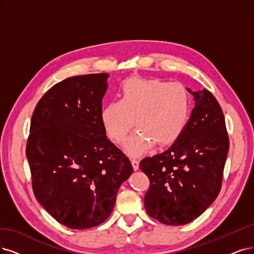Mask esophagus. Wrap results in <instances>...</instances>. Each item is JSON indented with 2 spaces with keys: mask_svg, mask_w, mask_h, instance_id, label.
I'll return each instance as SVG.
<instances>
[{
  "mask_svg": "<svg viewBox=\"0 0 254 254\" xmlns=\"http://www.w3.org/2000/svg\"><path fill=\"white\" fill-rule=\"evenodd\" d=\"M132 165H133L134 171L139 170V161L137 160V159H132Z\"/></svg>",
  "mask_w": 254,
  "mask_h": 254,
  "instance_id": "esophagus-1",
  "label": "esophagus"
}]
</instances>
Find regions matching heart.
Segmentation results:
<instances>
[{
    "instance_id": "1",
    "label": "heart",
    "mask_w": 254,
    "mask_h": 254,
    "mask_svg": "<svg viewBox=\"0 0 254 254\" xmlns=\"http://www.w3.org/2000/svg\"><path fill=\"white\" fill-rule=\"evenodd\" d=\"M120 100L102 108L100 118L108 136L122 142L136 124L139 128L126 143L132 156L145 152L154 142L168 145L178 139L189 120L190 97L180 82L132 77L122 83Z\"/></svg>"
}]
</instances>
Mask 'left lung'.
<instances>
[{
	"instance_id": "obj_1",
	"label": "left lung",
	"mask_w": 254,
	"mask_h": 254,
	"mask_svg": "<svg viewBox=\"0 0 254 254\" xmlns=\"http://www.w3.org/2000/svg\"><path fill=\"white\" fill-rule=\"evenodd\" d=\"M187 90L194 108L183 132L165 152L140 162L151 182L144 207L149 217L172 226L193 221L217 199L229 148L217 99L207 90Z\"/></svg>"
}]
</instances>
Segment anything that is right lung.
Here are the masks:
<instances>
[{
	"label": "right lung",
	"mask_w": 254,
	"mask_h": 254,
	"mask_svg": "<svg viewBox=\"0 0 254 254\" xmlns=\"http://www.w3.org/2000/svg\"><path fill=\"white\" fill-rule=\"evenodd\" d=\"M108 73L54 84L33 112L26 156L36 200L59 223L87 229L105 222L133 173L106 135L100 113Z\"/></svg>",
	"instance_id": "1"
}]
</instances>
